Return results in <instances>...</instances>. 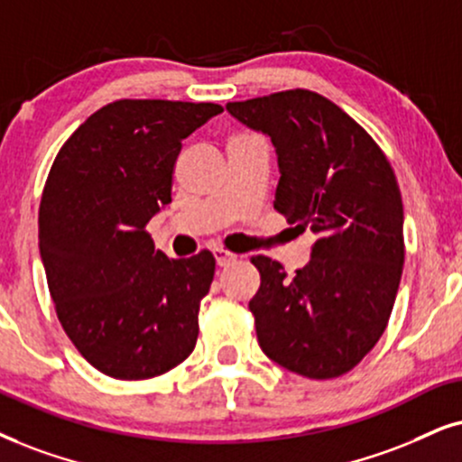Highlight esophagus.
I'll return each mask as SVG.
<instances>
[{
    "label": "esophagus",
    "mask_w": 462,
    "mask_h": 462,
    "mask_svg": "<svg viewBox=\"0 0 462 462\" xmlns=\"http://www.w3.org/2000/svg\"><path fill=\"white\" fill-rule=\"evenodd\" d=\"M213 255H215V262H217L219 268L230 266L232 262L236 260V255L230 254V251H226V249H213Z\"/></svg>",
    "instance_id": "1"
}]
</instances>
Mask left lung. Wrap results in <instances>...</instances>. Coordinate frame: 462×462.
Here are the masks:
<instances>
[{"label": "left lung", "mask_w": 462, "mask_h": 462, "mask_svg": "<svg viewBox=\"0 0 462 462\" xmlns=\"http://www.w3.org/2000/svg\"><path fill=\"white\" fill-rule=\"evenodd\" d=\"M226 108L271 138L282 174L273 207L318 236L294 277L266 255L251 258L262 279L249 300L262 352L309 379L343 375L383 335L401 283L402 200L390 162L319 93L279 91Z\"/></svg>", "instance_id": "8db88e82"}]
</instances>
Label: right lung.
<instances>
[{"label":"right lung","instance_id":"right-lung-1","mask_svg":"<svg viewBox=\"0 0 462 462\" xmlns=\"http://www.w3.org/2000/svg\"><path fill=\"white\" fill-rule=\"evenodd\" d=\"M221 110L211 102H113L52 162L40 258L63 330L104 375L149 379L194 352L215 258L200 251L168 260L144 226L172 202L180 143Z\"/></svg>","mask_w":462,"mask_h":462}]
</instances>
